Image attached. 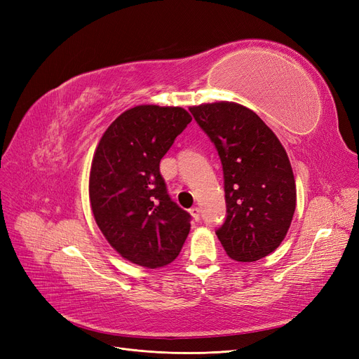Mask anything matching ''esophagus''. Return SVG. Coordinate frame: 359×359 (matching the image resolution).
I'll use <instances>...</instances> for the list:
<instances>
[{"instance_id": "esophagus-1", "label": "esophagus", "mask_w": 359, "mask_h": 359, "mask_svg": "<svg viewBox=\"0 0 359 359\" xmlns=\"http://www.w3.org/2000/svg\"><path fill=\"white\" fill-rule=\"evenodd\" d=\"M189 213H191V216L194 217V221H198L200 219V207H192V209L189 210Z\"/></svg>"}]
</instances>
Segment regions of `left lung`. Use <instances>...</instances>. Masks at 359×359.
<instances>
[{"instance_id":"obj_1","label":"left lung","mask_w":359,"mask_h":359,"mask_svg":"<svg viewBox=\"0 0 359 359\" xmlns=\"http://www.w3.org/2000/svg\"><path fill=\"white\" fill-rule=\"evenodd\" d=\"M221 158L226 219L216 231L228 257L258 261L280 246L297 204L291 163L255 111L231 101L189 107Z\"/></svg>"}]
</instances>
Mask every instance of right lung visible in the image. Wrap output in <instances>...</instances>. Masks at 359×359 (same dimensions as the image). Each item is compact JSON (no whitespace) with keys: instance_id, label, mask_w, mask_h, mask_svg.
Instances as JSON below:
<instances>
[{"instance_id":"1","label":"right lung","mask_w":359,"mask_h":359,"mask_svg":"<svg viewBox=\"0 0 359 359\" xmlns=\"http://www.w3.org/2000/svg\"><path fill=\"white\" fill-rule=\"evenodd\" d=\"M191 121L182 107L135 106L111 122L92 158L95 222L122 258L146 269L175 261L189 234L191 215L170 198L159 163Z\"/></svg>"}]
</instances>
